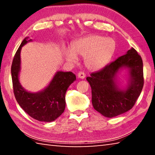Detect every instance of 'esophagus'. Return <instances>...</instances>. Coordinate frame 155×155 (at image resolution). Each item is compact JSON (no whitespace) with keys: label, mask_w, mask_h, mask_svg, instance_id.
I'll use <instances>...</instances> for the list:
<instances>
[{"label":"esophagus","mask_w":155,"mask_h":155,"mask_svg":"<svg viewBox=\"0 0 155 155\" xmlns=\"http://www.w3.org/2000/svg\"><path fill=\"white\" fill-rule=\"evenodd\" d=\"M78 77L79 78H85V74L83 72H79L78 73Z\"/></svg>","instance_id":"1"}]
</instances>
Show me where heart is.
Wrapping results in <instances>:
<instances>
[{
  "label": "heart",
  "instance_id": "b5f03b06",
  "mask_svg": "<svg viewBox=\"0 0 155 155\" xmlns=\"http://www.w3.org/2000/svg\"><path fill=\"white\" fill-rule=\"evenodd\" d=\"M115 41L99 35H90L72 42L71 48H62V54L68 61L76 63L77 56L84 58L85 66L89 70H98L108 64L114 55Z\"/></svg>",
  "mask_w": 155,
  "mask_h": 155
}]
</instances>
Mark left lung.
Wrapping results in <instances>:
<instances>
[{
  "label": "left lung",
  "instance_id": "left-lung-1",
  "mask_svg": "<svg viewBox=\"0 0 155 155\" xmlns=\"http://www.w3.org/2000/svg\"><path fill=\"white\" fill-rule=\"evenodd\" d=\"M127 68L130 72L127 87L117 85V72ZM87 81L91 88V102L95 110L107 117H114L133 108L143 86V61L133 48L98 72H93Z\"/></svg>",
  "mask_w": 155,
  "mask_h": 155
}]
</instances>
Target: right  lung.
<instances>
[{
	"mask_svg": "<svg viewBox=\"0 0 155 155\" xmlns=\"http://www.w3.org/2000/svg\"><path fill=\"white\" fill-rule=\"evenodd\" d=\"M24 39L15 54L12 65V78L15 98L21 108L31 117L40 122L54 121L64 113L65 92L76 80L72 72H57L51 83L42 91L36 93L25 90L19 81L20 51L22 47L31 40Z\"/></svg>",
	"mask_w": 155,
	"mask_h": 155,
	"instance_id": "add662e5",
	"label": "right lung"
}]
</instances>
